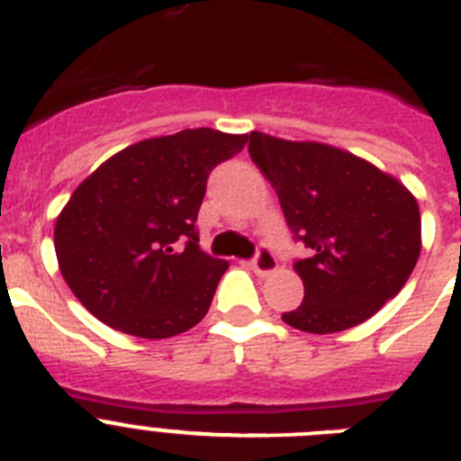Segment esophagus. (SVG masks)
Returning a JSON list of instances; mask_svg holds the SVG:
<instances>
[{"label": "esophagus", "mask_w": 461, "mask_h": 461, "mask_svg": "<svg viewBox=\"0 0 461 461\" xmlns=\"http://www.w3.org/2000/svg\"><path fill=\"white\" fill-rule=\"evenodd\" d=\"M251 270L260 276L272 275V272L276 270V256L272 254L270 249H266V247H263V249H258L256 258L251 260Z\"/></svg>", "instance_id": "obj_1"}]
</instances>
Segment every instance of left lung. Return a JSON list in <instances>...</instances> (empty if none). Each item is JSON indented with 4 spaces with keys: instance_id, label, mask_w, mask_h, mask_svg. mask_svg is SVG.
<instances>
[{
    "instance_id": "1",
    "label": "left lung",
    "mask_w": 461,
    "mask_h": 461,
    "mask_svg": "<svg viewBox=\"0 0 461 461\" xmlns=\"http://www.w3.org/2000/svg\"><path fill=\"white\" fill-rule=\"evenodd\" d=\"M249 154L279 195L288 226L312 256L293 270L303 304L281 319L330 335L374 313L397 295L422 247L420 207L397 177L346 149L251 131Z\"/></svg>"
}]
</instances>
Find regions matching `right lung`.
<instances>
[{
    "label": "right lung",
    "mask_w": 461,
    "mask_h": 461,
    "mask_svg": "<svg viewBox=\"0 0 461 461\" xmlns=\"http://www.w3.org/2000/svg\"><path fill=\"white\" fill-rule=\"evenodd\" d=\"M247 140L205 126L148 138L76 186L57 217L55 251L92 316L142 339L201 323L228 263L201 251L195 217L210 170Z\"/></svg>",
    "instance_id": "add662e5"
}]
</instances>
